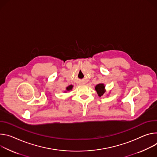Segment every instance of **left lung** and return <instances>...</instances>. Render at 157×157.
<instances>
[{"label": "left lung", "mask_w": 157, "mask_h": 157, "mask_svg": "<svg viewBox=\"0 0 157 157\" xmlns=\"http://www.w3.org/2000/svg\"><path fill=\"white\" fill-rule=\"evenodd\" d=\"M98 95L99 97L102 96L105 93L106 90H105V85H104V83H99L97 84L95 86V88Z\"/></svg>", "instance_id": "8db88e82"}]
</instances>
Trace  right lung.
I'll list each match as a JSON object with an SVG mask.
<instances>
[{
    "label": "right lung",
    "mask_w": 157,
    "mask_h": 157,
    "mask_svg": "<svg viewBox=\"0 0 157 157\" xmlns=\"http://www.w3.org/2000/svg\"><path fill=\"white\" fill-rule=\"evenodd\" d=\"M73 87H74V86H73L72 85H70L69 86H67V87H66V90L64 91V92L66 93V92H68V91L72 90V89H73Z\"/></svg>",
    "instance_id": "right-lung-1"
}]
</instances>
